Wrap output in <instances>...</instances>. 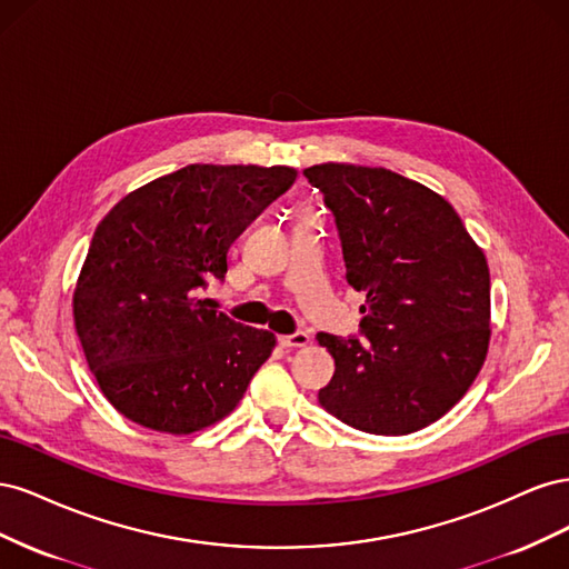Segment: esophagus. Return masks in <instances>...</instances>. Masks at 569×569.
<instances>
[{
	"label": "esophagus",
	"instance_id": "obj_1",
	"mask_svg": "<svg viewBox=\"0 0 569 569\" xmlns=\"http://www.w3.org/2000/svg\"><path fill=\"white\" fill-rule=\"evenodd\" d=\"M278 341H280V347H284V349H301V347H306L308 341H311V337H308L306 332H295V335L278 337Z\"/></svg>",
	"mask_w": 569,
	"mask_h": 569
}]
</instances>
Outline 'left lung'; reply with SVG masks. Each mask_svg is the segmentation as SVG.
Listing matches in <instances>:
<instances>
[{
    "label": "left lung",
    "mask_w": 569,
    "mask_h": 569,
    "mask_svg": "<svg viewBox=\"0 0 569 569\" xmlns=\"http://www.w3.org/2000/svg\"><path fill=\"white\" fill-rule=\"evenodd\" d=\"M303 173L337 218L349 284L366 291L368 341L318 335L337 366L318 401L360 432H418L487 360V256L449 201L393 170L327 161Z\"/></svg>",
    "instance_id": "1"
}]
</instances>
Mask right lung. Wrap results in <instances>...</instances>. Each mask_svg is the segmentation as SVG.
<instances>
[{
	"label": "right lung",
	"mask_w": 569,
	"mask_h": 569,
	"mask_svg": "<svg viewBox=\"0 0 569 569\" xmlns=\"http://www.w3.org/2000/svg\"><path fill=\"white\" fill-rule=\"evenodd\" d=\"M295 180L289 166L192 163L137 187L99 222L73 322L120 416L184 437L237 408L278 339L199 291L226 278L230 244Z\"/></svg>",
	"instance_id": "right-lung-1"
}]
</instances>
